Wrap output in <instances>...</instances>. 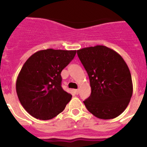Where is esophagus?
Returning a JSON list of instances; mask_svg holds the SVG:
<instances>
[{
    "label": "esophagus",
    "mask_w": 147,
    "mask_h": 147,
    "mask_svg": "<svg viewBox=\"0 0 147 147\" xmlns=\"http://www.w3.org/2000/svg\"><path fill=\"white\" fill-rule=\"evenodd\" d=\"M74 92H75V93H76V94H78V93H79V92H80V90H79V89L74 90Z\"/></svg>",
    "instance_id": "obj_1"
}]
</instances>
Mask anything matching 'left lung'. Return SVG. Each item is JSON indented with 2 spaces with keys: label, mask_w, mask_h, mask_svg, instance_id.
<instances>
[{
  "label": "left lung",
  "mask_w": 147,
  "mask_h": 147,
  "mask_svg": "<svg viewBox=\"0 0 147 147\" xmlns=\"http://www.w3.org/2000/svg\"><path fill=\"white\" fill-rule=\"evenodd\" d=\"M89 76L91 94L84 101L90 113L101 119H112L124 112L132 95L129 67L120 54L105 45L77 51Z\"/></svg>",
  "instance_id": "obj_1"
}]
</instances>
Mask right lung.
Segmentation results:
<instances>
[{
  "mask_svg": "<svg viewBox=\"0 0 147 147\" xmlns=\"http://www.w3.org/2000/svg\"><path fill=\"white\" fill-rule=\"evenodd\" d=\"M76 51H38L22 67L16 91L23 108L36 119L49 120L62 113L71 99L61 86V72L75 57Z\"/></svg>",
  "mask_w": 147,
  "mask_h": 147,
  "instance_id": "obj_1",
  "label": "right lung"
}]
</instances>
